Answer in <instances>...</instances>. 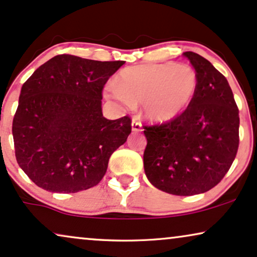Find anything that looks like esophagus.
<instances>
[{
  "label": "esophagus",
  "instance_id": "1",
  "mask_svg": "<svg viewBox=\"0 0 257 257\" xmlns=\"http://www.w3.org/2000/svg\"><path fill=\"white\" fill-rule=\"evenodd\" d=\"M132 129H133V132H141L142 131L141 122H140L136 117L133 118V121H132Z\"/></svg>",
  "mask_w": 257,
  "mask_h": 257
}]
</instances>
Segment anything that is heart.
<instances>
[{"instance_id":"1","label":"heart","mask_w":257,"mask_h":257,"mask_svg":"<svg viewBox=\"0 0 257 257\" xmlns=\"http://www.w3.org/2000/svg\"><path fill=\"white\" fill-rule=\"evenodd\" d=\"M197 88V74L189 64H140L119 71L115 87H108L104 95L128 107L142 103L148 121L167 123L189 108Z\"/></svg>"}]
</instances>
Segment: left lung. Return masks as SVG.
Instances as JSON below:
<instances>
[{
	"label": "left lung",
	"mask_w": 257,
	"mask_h": 257,
	"mask_svg": "<svg viewBox=\"0 0 257 257\" xmlns=\"http://www.w3.org/2000/svg\"><path fill=\"white\" fill-rule=\"evenodd\" d=\"M198 77L196 96L179 117L145 126V173L157 189L180 196L202 194L223 179L238 148L240 117L227 78L193 51Z\"/></svg>",
	"instance_id": "left-lung-1"
}]
</instances>
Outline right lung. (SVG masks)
I'll use <instances>...</instances> for the list:
<instances>
[{
  "label": "right lung",
  "mask_w": 257,
  "mask_h": 257,
  "mask_svg": "<svg viewBox=\"0 0 257 257\" xmlns=\"http://www.w3.org/2000/svg\"><path fill=\"white\" fill-rule=\"evenodd\" d=\"M124 61L57 55L22 85L13 121L19 166L51 193H77L103 179L111 154L132 133L128 116L107 119L102 90Z\"/></svg>",
  "instance_id": "1"
}]
</instances>
